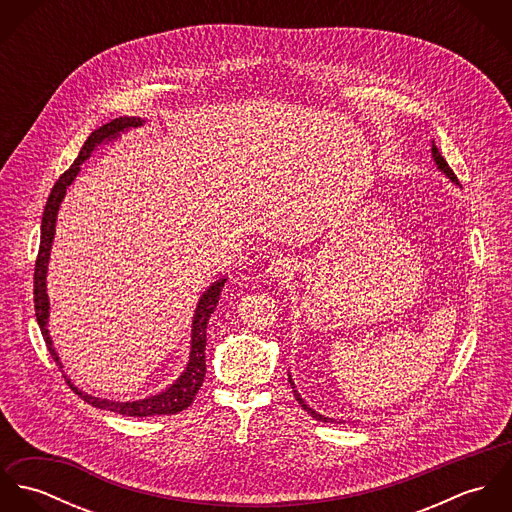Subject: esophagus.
<instances>
[{
  "mask_svg": "<svg viewBox=\"0 0 512 512\" xmlns=\"http://www.w3.org/2000/svg\"><path fill=\"white\" fill-rule=\"evenodd\" d=\"M293 270H295V266H293V260H290V258H276L270 264V274L274 278H280V280L292 278Z\"/></svg>",
  "mask_w": 512,
  "mask_h": 512,
  "instance_id": "1",
  "label": "esophagus"
}]
</instances>
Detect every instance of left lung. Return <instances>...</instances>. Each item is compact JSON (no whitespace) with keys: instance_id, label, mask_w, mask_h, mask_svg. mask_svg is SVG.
Returning a JSON list of instances; mask_svg holds the SVG:
<instances>
[{"instance_id":"obj_1","label":"left lung","mask_w":512,"mask_h":512,"mask_svg":"<svg viewBox=\"0 0 512 512\" xmlns=\"http://www.w3.org/2000/svg\"><path fill=\"white\" fill-rule=\"evenodd\" d=\"M432 157H434V161H436V165H438L439 171L453 183V185H457V187H461L459 185V181H457V177H455V173H453V169L447 165V161L441 157V153H439L438 147L436 144L432 142ZM288 378H290V384H292L293 388V396H295V400L301 404V408L307 412V414H311L315 420H319V422H327V420H331V418H327V416H323V414H319V412H315L313 408H309V404H305V400L301 398V394L295 390V384H293L292 374H288Z\"/></svg>"}]
</instances>
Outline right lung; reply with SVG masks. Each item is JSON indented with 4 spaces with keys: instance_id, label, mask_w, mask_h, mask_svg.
<instances>
[{
    "instance_id": "obj_1",
    "label": "right lung",
    "mask_w": 512,
    "mask_h": 512,
    "mask_svg": "<svg viewBox=\"0 0 512 512\" xmlns=\"http://www.w3.org/2000/svg\"><path fill=\"white\" fill-rule=\"evenodd\" d=\"M146 120L136 118V116H122L116 118L104 126H100L98 130H94L88 140L84 142V146L80 147L78 157L74 159L73 165L59 177V181L55 183V187L51 189V195L47 199L45 211H43V220H41V244H39V256L35 262V315H37V323L41 327L43 339L47 343V349L53 357V361L63 368L61 357L53 347V339L49 335V295H47V270H49V258H51V248H53V238H55V226H57V215H59V207L67 195V189L73 185L80 165L92 155V151L102 144H110L114 140H118L124 132L132 130V128H140L144 126ZM226 278H219L217 282H213L207 292L199 297L195 315H193V323H191V351H189V363L185 366V370L181 372V376L169 384L163 392L147 396L142 400H132V402H116V400H106V398H96L92 394H86L84 390H80L78 386H74L71 378L65 374L67 384L73 388L74 392L88 404L102 408V410H110L122 416H136V418H144V416H165V414H177L181 410H185L187 406H191V402L195 400L203 380H205V347H207V323L211 319V313L215 311L217 303H219L220 292L224 288Z\"/></svg>"
}]
</instances>
